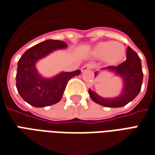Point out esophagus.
<instances>
[{
	"instance_id": "1",
	"label": "esophagus",
	"mask_w": 155,
	"mask_h": 155,
	"mask_svg": "<svg viewBox=\"0 0 155 155\" xmlns=\"http://www.w3.org/2000/svg\"><path fill=\"white\" fill-rule=\"evenodd\" d=\"M93 68H94V64L88 63V64H86V65H84V67L81 68V71H88V70H90V69H93Z\"/></svg>"
}]
</instances>
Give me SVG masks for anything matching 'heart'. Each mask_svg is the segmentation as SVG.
I'll return each mask as SVG.
<instances>
[{
    "label": "heart",
    "instance_id": "heart-1",
    "mask_svg": "<svg viewBox=\"0 0 155 155\" xmlns=\"http://www.w3.org/2000/svg\"><path fill=\"white\" fill-rule=\"evenodd\" d=\"M125 47L119 42H102L97 45L93 51L96 58H104V61L110 64L119 62L125 56Z\"/></svg>",
    "mask_w": 155,
    "mask_h": 155
}]
</instances>
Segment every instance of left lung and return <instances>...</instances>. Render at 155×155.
I'll use <instances>...</instances> for the list:
<instances>
[{"label":"left lung","mask_w":155,"mask_h":155,"mask_svg":"<svg viewBox=\"0 0 155 155\" xmlns=\"http://www.w3.org/2000/svg\"><path fill=\"white\" fill-rule=\"evenodd\" d=\"M103 69H107L115 72L123 79V88L120 95L116 98H103L97 94L94 91L88 89L92 100L95 103L104 107L117 108L127 104L139 94L143 84V73L142 71L141 60L138 55L132 48L127 49V61L118 66H110ZM97 71L94 73L97 76Z\"/></svg>","instance_id":"8db88e82"}]
</instances>
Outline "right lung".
<instances>
[{
	"mask_svg": "<svg viewBox=\"0 0 155 155\" xmlns=\"http://www.w3.org/2000/svg\"><path fill=\"white\" fill-rule=\"evenodd\" d=\"M67 46L63 41L48 39L31 47L19 59L16 86L20 96L32 106L45 107L58 103L68 81L81 73L80 70L62 71L54 78H45L37 71L35 63L39 59Z\"/></svg>",
	"mask_w": 155,
	"mask_h": 155,
	"instance_id": "right-lung-1",
	"label": "right lung"
}]
</instances>
